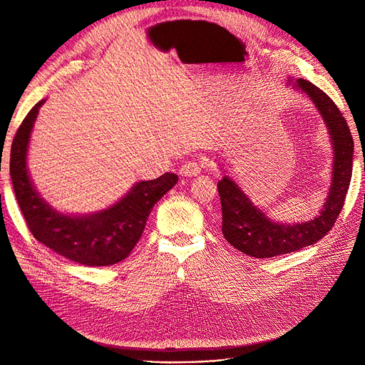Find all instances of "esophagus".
<instances>
[{
	"label": "esophagus",
	"instance_id": "1",
	"mask_svg": "<svg viewBox=\"0 0 365 365\" xmlns=\"http://www.w3.org/2000/svg\"><path fill=\"white\" fill-rule=\"evenodd\" d=\"M200 173H201V165L195 161L185 163L184 165H181V169H180V175L185 176V178H192V176H196Z\"/></svg>",
	"mask_w": 365,
	"mask_h": 365
}]
</instances>
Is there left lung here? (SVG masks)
Here are the masks:
<instances>
[{"label":"left lung","mask_w":365,"mask_h":365,"mask_svg":"<svg viewBox=\"0 0 365 365\" xmlns=\"http://www.w3.org/2000/svg\"><path fill=\"white\" fill-rule=\"evenodd\" d=\"M295 88L314 102L322 114L334 146L332 184L322 212L309 222L279 224L254 205L240 187L225 175L217 182L222 205V233L231 247L251 257L268 259L314 245L323 239L339 216L346 201L353 168V138L338 106L324 91L306 79H297Z\"/></svg>","instance_id":"left-lung-1"}]
</instances>
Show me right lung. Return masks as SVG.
Masks as SVG:
<instances>
[{
    "label": "right lung",
    "instance_id": "1",
    "mask_svg": "<svg viewBox=\"0 0 365 365\" xmlns=\"http://www.w3.org/2000/svg\"><path fill=\"white\" fill-rule=\"evenodd\" d=\"M38 102L18 128L10 150V178L30 233L54 252L85 267H109L126 259L140 240L146 220L161 197L178 181L175 173L140 181L118 202L91 215H63L36 192L27 170V149Z\"/></svg>",
    "mask_w": 365,
    "mask_h": 365
}]
</instances>
